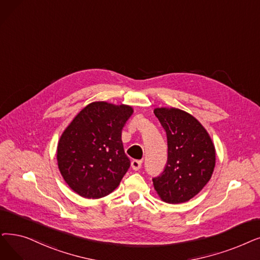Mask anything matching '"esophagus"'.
Segmentation results:
<instances>
[{
    "instance_id": "obj_1",
    "label": "esophagus",
    "mask_w": 260,
    "mask_h": 260,
    "mask_svg": "<svg viewBox=\"0 0 260 260\" xmlns=\"http://www.w3.org/2000/svg\"><path fill=\"white\" fill-rule=\"evenodd\" d=\"M141 165H142V161L141 160H137V159L132 160V164H131L132 169H133V170H135V171H138L139 169L141 168Z\"/></svg>"
}]
</instances>
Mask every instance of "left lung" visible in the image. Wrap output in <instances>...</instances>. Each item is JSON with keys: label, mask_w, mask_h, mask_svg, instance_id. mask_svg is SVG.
Listing matches in <instances>:
<instances>
[{"label": "left lung", "mask_w": 260, "mask_h": 260, "mask_svg": "<svg viewBox=\"0 0 260 260\" xmlns=\"http://www.w3.org/2000/svg\"><path fill=\"white\" fill-rule=\"evenodd\" d=\"M154 114L167 135L168 158L164 171L153 177L162 201L178 204L192 199L210 179L216 152L206 129L188 112L156 108Z\"/></svg>", "instance_id": "8db88e82"}]
</instances>
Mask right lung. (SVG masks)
I'll use <instances>...</instances> for the list:
<instances>
[{"label": "right lung", "mask_w": 260, "mask_h": 260, "mask_svg": "<svg viewBox=\"0 0 260 260\" xmlns=\"http://www.w3.org/2000/svg\"><path fill=\"white\" fill-rule=\"evenodd\" d=\"M133 108L106 102L87 105L61 135L59 171L69 187L87 199L112 192L131 166L121 140Z\"/></svg>", "instance_id": "right-lung-1"}]
</instances>
